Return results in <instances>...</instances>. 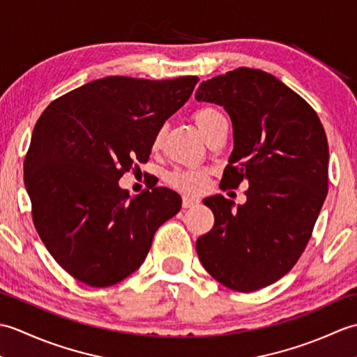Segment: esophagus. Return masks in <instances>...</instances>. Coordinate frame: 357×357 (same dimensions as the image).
Returning a JSON list of instances; mask_svg holds the SVG:
<instances>
[{
    "mask_svg": "<svg viewBox=\"0 0 357 357\" xmlns=\"http://www.w3.org/2000/svg\"><path fill=\"white\" fill-rule=\"evenodd\" d=\"M196 204H199V199H198V198H190V196H184V198H183V207H184V208L195 207Z\"/></svg>",
    "mask_w": 357,
    "mask_h": 357,
    "instance_id": "obj_1",
    "label": "esophagus"
}]
</instances>
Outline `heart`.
<instances>
[{"mask_svg": "<svg viewBox=\"0 0 357 357\" xmlns=\"http://www.w3.org/2000/svg\"><path fill=\"white\" fill-rule=\"evenodd\" d=\"M193 119L206 139L211 138L219 128L229 126V121H227L224 113L216 107H210V105L196 110L193 113ZM161 142H162V132H158L155 135L153 142H151V147H153V150H156L159 149V146H161ZM207 181H208V172L204 169H181V170H174L169 176L170 185L185 195L201 193L204 188H206Z\"/></svg>", "mask_w": 357, "mask_h": 357, "instance_id": "obj_1", "label": "heart"}]
</instances>
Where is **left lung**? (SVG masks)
I'll return each instance as SVG.
<instances>
[{
	"label": "left lung",
	"mask_w": 357,
	"mask_h": 357,
	"mask_svg": "<svg viewBox=\"0 0 357 357\" xmlns=\"http://www.w3.org/2000/svg\"><path fill=\"white\" fill-rule=\"evenodd\" d=\"M196 100L222 105L234 149L221 187L248 183L247 202L204 199L213 229L196 241L199 259L218 282L250 293L290 271L312 238L328 192V142L317 113L282 81L239 67L202 81Z\"/></svg>",
	"instance_id": "left-lung-1"
}]
</instances>
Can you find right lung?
<instances>
[{"label":"right lung","mask_w":357,"mask_h":357,"mask_svg":"<svg viewBox=\"0 0 357 357\" xmlns=\"http://www.w3.org/2000/svg\"><path fill=\"white\" fill-rule=\"evenodd\" d=\"M198 77H107L59 96L36 121L24 159L35 229L70 276L110 287L146 259L156 230L181 210L165 187L130 198L118 181L147 162L164 123Z\"/></svg>","instance_id":"right-lung-1"}]
</instances>
